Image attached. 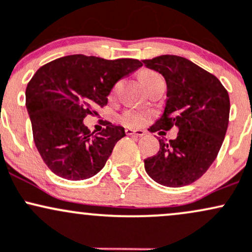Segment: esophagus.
Listing matches in <instances>:
<instances>
[{"mask_svg": "<svg viewBox=\"0 0 252 252\" xmlns=\"http://www.w3.org/2000/svg\"><path fill=\"white\" fill-rule=\"evenodd\" d=\"M127 135H137V137H143L145 135V132L141 129H133V128H126L125 129Z\"/></svg>", "mask_w": 252, "mask_h": 252, "instance_id": "34e87169", "label": "esophagus"}]
</instances>
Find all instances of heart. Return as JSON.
I'll return each instance as SVG.
<instances>
[{
    "instance_id": "heart-1",
    "label": "heart",
    "mask_w": 252,
    "mask_h": 252,
    "mask_svg": "<svg viewBox=\"0 0 252 252\" xmlns=\"http://www.w3.org/2000/svg\"><path fill=\"white\" fill-rule=\"evenodd\" d=\"M152 76H158L156 72L154 71H143L140 73V80L143 78H148V77H152ZM123 123L127 126H141L146 121V115L143 114V113H138V112H126L124 113L123 118H121Z\"/></svg>"
}]
</instances>
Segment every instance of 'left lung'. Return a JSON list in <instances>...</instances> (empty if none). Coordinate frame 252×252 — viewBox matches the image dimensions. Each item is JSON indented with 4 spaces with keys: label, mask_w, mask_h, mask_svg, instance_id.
I'll list each match as a JSON object with an SVG mask.
<instances>
[{
    "label": "left lung",
    "mask_w": 252,
    "mask_h": 252,
    "mask_svg": "<svg viewBox=\"0 0 252 252\" xmlns=\"http://www.w3.org/2000/svg\"><path fill=\"white\" fill-rule=\"evenodd\" d=\"M143 64L166 83L163 113L151 132L179 128L175 139H159V151L144 159L152 180L179 188L199 180L218 156L230 117L227 90L214 75L179 56L163 55Z\"/></svg>",
    "instance_id": "8db88e82"
}]
</instances>
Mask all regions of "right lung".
Wrapping results in <instances>:
<instances>
[{
	"label": "right lung",
	"instance_id": "add662e5",
	"mask_svg": "<svg viewBox=\"0 0 252 252\" xmlns=\"http://www.w3.org/2000/svg\"><path fill=\"white\" fill-rule=\"evenodd\" d=\"M138 59L108 61L71 55L41 66L26 89V107L36 149L56 175L71 181L93 177L106 164L125 128L108 126L93 135L83 124L108 102L117 82L141 66Z\"/></svg>",
	"mask_w": 252,
	"mask_h": 252
}]
</instances>
